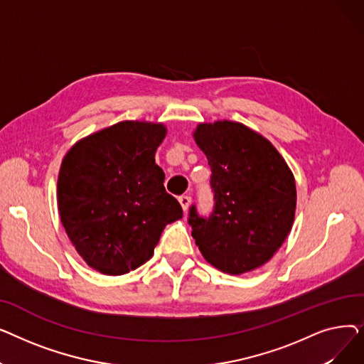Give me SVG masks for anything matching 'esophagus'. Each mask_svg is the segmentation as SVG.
Segmentation results:
<instances>
[{"label":"esophagus","mask_w":364,"mask_h":364,"mask_svg":"<svg viewBox=\"0 0 364 364\" xmlns=\"http://www.w3.org/2000/svg\"><path fill=\"white\" fill-rule=\"evenodd\" d=\"M178 202H180L181 208L184 209V213H186L187 209H188V206H190V203H192V198H190V196H180Z\"/></svg>","instance_id":"obj_1"}]
</instances>
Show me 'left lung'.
Wrapping results in <instances>:
<instances>
[{
	"instance_id": "1",
	"label": "left lung",
	"mask_w": 364,
	"mask_h": 364,
	"mask_svg": "<svg viewBox=\"0 0 364 364\" xmlns=\"http://www.w3.org/2000/svg\"><path fill=\"white\" fill-rule=\"evenodd\" d=\"M193 139L211 166L215 209L200 218L192 206V236L220 272H252L273 258L292 230V171L269 140L240 122H202Z\"/></svg>"
}]
</instances>
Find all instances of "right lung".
<instances>
[{"instance_id":"add662e5","label":"right lung","mask_w":364,"mask_h":364,"mask_svg":"<svg viewBox=\"0 0 364 364\" xmlns=\"http://www.w3.org/2000/svg\"><path fill=\"white\" fill-rule=\"evenodd\" d=\"M165 136L162 122L121 121L66 151L57 178L59 215L76 252L95 272L136 270L151 258L165 225L183 218L155 162Z\"/></svg>"}]
</instances>
